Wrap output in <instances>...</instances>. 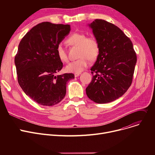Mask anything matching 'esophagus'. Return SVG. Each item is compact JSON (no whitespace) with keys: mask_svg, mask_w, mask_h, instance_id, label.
I'll return each instance as SVG.
<instances>
[{"mask_svg":"<svg viewBox=\"0 0 155 155\" xmlns=\"http://www.w3.org/2000/svg\"><path fill=\"white\" fill-rule=\"evenodd\" d=\"M80 75V73H75V77H78L79 75Z\"/></svg>","mask_w":155,"mask_h":155,"instance_id":"obj_1","label":"esophagus"}]
</instances>
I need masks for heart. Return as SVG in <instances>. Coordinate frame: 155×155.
<instances>
[{"label": "heart", "mask_w": 155, "mask_h": 155, "mask_svg": "<svg viewBox=\"0 0 155 155\" xmlns=\"http://www.w3.org/2000/svg\"><path fill=\"white\" fill-rule=\"evenodd\" d=\"M67 43L71 46H78L79 59L70 62L66 70L71 73H80L84 70L90 63V60H94L99 56L100 51L99 43L97 39L92 36L87 37L82 32H75L67 39ZM56 54L58 58L64 63L68 61L66 50L62 44L56 46Z\"/></svg>", "instance_id": "heart-1"}]
</instances>
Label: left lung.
Returning <instances> with one entry per match:
<instances>
[{
	"label": "left lung",
	"mask_w": 155,
	"mask_h": 155,
	"mask_svg": "<svg viewBox=\"0 0 155 155\" xmlns=\"http://www.w3.org/2000/svg\"><path fill=\"white\" fill-rule=\"evenodd\" d=\"M89 26L100 51L91 69L94 75L86 94L96 103H108L124 95L131 86L137 56L131 39L114 24L95 19Z\"/></svg>",
	"instance_id": "obj_1"
}]
</instances>
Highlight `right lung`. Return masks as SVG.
Segmentation results:
<instances>
[{
    "mask_svg": "<svg viewBox=\"0 0 155 155\" xmlns=\"http://www.w3.org/2000/svg\"><path fill=\"white\" fill-rule=\"evenodd\" d=\"M70 31L68 24L43 22L32 28L19 43L14 62L18 83L38 104L52 106L66 95L67 83L73 73L56 75L63 68L56 46Z\"/></svg>",
    "mask_w": 155,
    "mask_h": 155,
    "instance_id": "obj_1",
    "label": "right lung"
}]
</instances>
